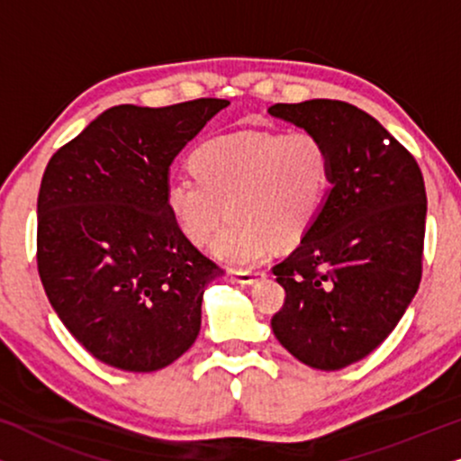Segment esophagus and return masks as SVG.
Here are the masks:
<instances>
[{"instance_id":"obj_1","label":"esophagus","mask_w":461,"mask_h":461,"mask_svg":"<svg viewBox=\"0 0 461 461\" xmlns=\"http://www.w3.org/2000/svg\"><path fill=\"white\" fill-rule=\"evenodd\" d=\"M232 279L241 285H251V283L264 279L262 270H232Z\"/></svg>"}]
</instances>
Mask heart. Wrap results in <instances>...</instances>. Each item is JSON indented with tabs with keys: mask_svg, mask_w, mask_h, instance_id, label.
<instances>
[{
	"mask_svg": "<svg viewBox=\"0 0 461 461\" xmlns=\"http://www.w3.org/2000/svg\"><path fill=\"white\" fill-rule=\"evenodd\" d=\"M194 178L167 182L166 205L193 243L216 232L213 254L230 267H254L273 243L302 241L317 222L331 188V153L308 131H249L218 136L188 155Z\"/></svg>",
	"mask_w": 461,
	"mask_h": 461,
	"instance_id": "obj_1",
	"label": "heart"
}]
</instances>
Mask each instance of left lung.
Wrapping results in <instances>:
<instances>
[{
  "label": "left lung",
  "mask_w": 461,
  "mask_h": 461,
  "mask_svg": "<svg viewBox=\"0 0 461 461\" xmlns=\"http://www.w3.org/2000/svg\"><path fill=\"white\" fill-rule=\"evenodd\" d=\"M268 113L319 136L333 163L319 220L273 267L285 302L270 325L298 361L336 371L374 352L418 292L424 176L415 157L355 104L317 98Z\"/></svg>",
  "instance_id": "obj_1"
}]
</instances>
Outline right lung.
Listing matches in <instances>:
<instances>
[{
    "label": "right lung",
    "instance_id": "right-lung-1",
    "mask_svg": "<svg viewBox=\"0 0 461 461\" xmlns=\"http://www.w3.org/2000/svg\"><path fill=\"white\" fill-rule=\"evenodd\" d=\"M229 104L113 106L48 161L37 197V270L67 330L111 367L163 369L199 336L203 289L222 268L169 213L167 172Z\"/></svg>",
    "mask_w": 461,
    "mask_h": 461
}]
</instances>
